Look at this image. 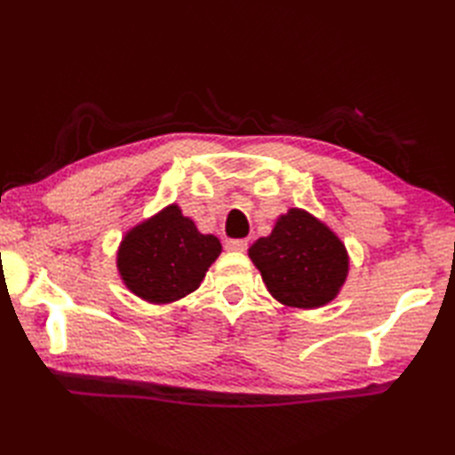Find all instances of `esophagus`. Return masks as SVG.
<instances>
[{"instance_id": "obj_1", "label": "esophagus", "mask_w": 455, "mask_h": 455, "mask_svg": "<svg viewBox=\"0 0 455 455\" xmlns=\"http://www.w3.org/2000/svg\"><path fill=\"white\" fill-rule=\"evenodd\" d=\"M225 248L228 250V252H246V248H248V240H244V238L227 240Z\"/></svg>"}]
</instances>
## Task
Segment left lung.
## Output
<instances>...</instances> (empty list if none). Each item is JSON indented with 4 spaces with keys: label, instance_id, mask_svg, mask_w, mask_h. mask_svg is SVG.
Masks as SVG:
<instances>
[{
    "label": "left lung",
    "instance_id": "1",
    "mask_svg": "<svg viewBox=\"0 0 455 455\" xmlns=\"http://www.w3.org/2000/svg\"><path fill=\"white\" fill-rule=\"evenodd\" d=\"M248 256L274 299L297 308L331 303L350 266L342 240L303 209L279 217L272 235L258 238Z\"/></svg>",
    "mask_w": 455,
    "mask_h": 455
}]
</instances>
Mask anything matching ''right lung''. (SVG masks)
Wrapping results in <instances>:
<instances>
[{"instance_id": "obj_1", "label": "right lung", "mask_w": 455, "mask_h": 455, "mask_svg": "<svg viewBox=\"0 0 455 455\" xmlns=\"http://www.w3.org/2000/svg\"><path fill=\"white\" fill-rule=\"evenodd\" d=\"M219 254V238L201 235L173 203L124 235L117 267L134 295L164 305L196 291Z\"/></svg>"}]
</instances>
